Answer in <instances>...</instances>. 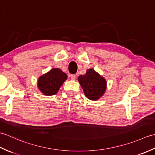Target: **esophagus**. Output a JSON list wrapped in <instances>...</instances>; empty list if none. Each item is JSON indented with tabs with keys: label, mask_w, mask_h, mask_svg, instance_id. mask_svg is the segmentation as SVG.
Here are the masks:
<instances>
[{
	"label": "esophagus",
	"mask_w": 155,
	"mask_h": 155,
	"mask_svg": "<svg viewBox=\"0 0 155 155\" xmlns=\"http://www.w3.org/2000/svg\"><path fill=\"white\" fill-rule=\"evenodd\" d=\"M70 77H71V80L74 81V80H75V78H76V75H74V74H71V75L70 76Z\"/></svg>",
	"instance_id": "1"
}]
</instances>
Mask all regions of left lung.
I'll return each mask as SVG.
<instances>
[{
  "label": "left lung",
  "mask_w": 155,
  "mask_h": 155,
  "mask_svg": "<svg viewBox=\"0 0 155 155\" xmlns=\"http://www.w3.org/2000/svg\"><path fill=\"white\" fill-rule=\"evenodd\" d=\"M84 93L88 99L97 101L103 96L107 88V81L94 69H88L86 74L78 78Z\"/></svg>",
  "instance_id": "8db88e82"
}]
</instances>
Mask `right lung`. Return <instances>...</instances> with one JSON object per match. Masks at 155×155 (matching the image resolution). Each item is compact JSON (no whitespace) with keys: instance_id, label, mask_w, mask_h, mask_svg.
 Masks as SVG:
<instances>
[{"instance_id":"obj_1","label":"right lung","mask_w":155,"mask_h":155,"mask_svg":"<svg viewBox=\"0 0 155 155\" xmlns=\"http://www.w3.org/2000/svg\"><path fill=\"white\" fill-rule=\"evenodd\" d=\"M67 79V74L61 69L54 68L38 78L37 86L42 93L51 96L58 93L59 88Z\"/></svg>"}]
</instances>
